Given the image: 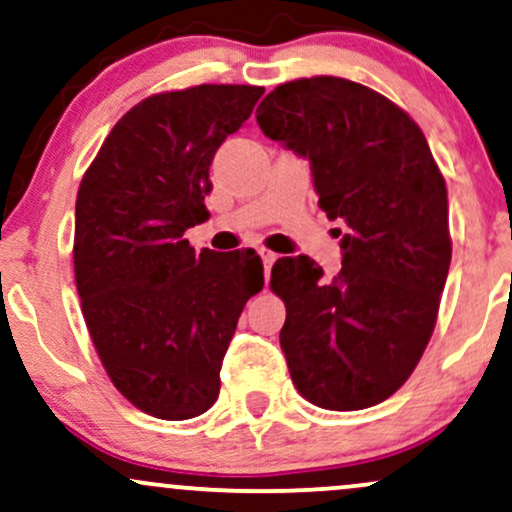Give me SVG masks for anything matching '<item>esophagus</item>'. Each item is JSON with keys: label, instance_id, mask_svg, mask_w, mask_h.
Returning <instances> with one entry per match:
<instances>
[{"label": "esophagus", "instance_id": "esophagus-1", "mask_svg": "<svg viewBox=\"0 0 512 512\" xmlns=\"http://www.w3.org/2000/svg\"><path fill=\"white\" fill-rule=\"evenodd\" d=\"M257 255L262 257V262H264V269H272V264H274V260H276V255L272 250H267V248H257Z\"/></svg>", "mask_w": 512, "mask_h": 512}]
</instances>
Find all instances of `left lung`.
Wrapping results in <instances>:
<instances>
[{"label": "left lung", "instance_id": "obj_1", "mask_svg": "<svg viewBox=\"0 0 512 512\" xmlns=\"http://www.w3.org/2000/svg\"><path fill=\"white\" fill-rule=\"evenodd\" d=\"M257 125L308 158L317 204L346 223L334 279L308 255L272 267L293 385L332 411L385 402L414 373L438 320L452 257L443 173L399 105L339 76L276 86Z\"/></svg>", "mask_w": 512, "mask_h": 512}]
</instances>
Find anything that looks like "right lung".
I'll use <instances>...</instances> for the list:
<instances>
[{
  "label": "right lung",
  "instance_id": "add662e5",
  "mask_svg": "<svg viewBox=\"0 0 512 512\" xmlns=\"http://www.w3.org/2000/svg\"><path fill=\"white\" fill-rule=\"evenodd\" d=\"M262 86L154 93L117 120L76 195L74 276L105 373L134 407L166 421L204 414L250 296L255 250L195 252L209 219V166L248 120Z\"/></svg>",
  "mask_w": 512,
  "mask_h": 512
}]
</instances>
